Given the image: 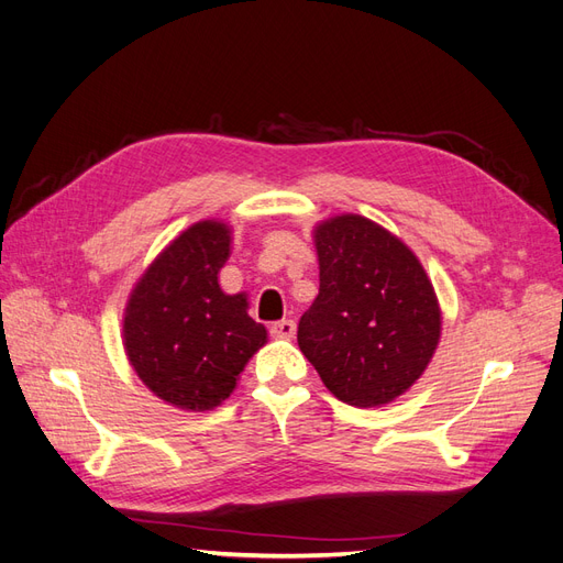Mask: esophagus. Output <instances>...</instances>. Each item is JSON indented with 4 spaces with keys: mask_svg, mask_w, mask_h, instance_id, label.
<instances>
[{
    "mask_svg": "<svg viewBox=\"0 0 563 563\" xmlns=\"http://www.w3.org/2000/svg\"><path fill=\"white\" fill-rule=\"evenodd\" d=\"M269 333L272 338H279V340H291L296 335V321L294 319H282V321H275L269 327Z\"/></svg>",
    "mask_w": 563,
    "mask_h": 563,
    "instance_id": "esophagus-1",
    "label": "esophagus"
}]
</instances>
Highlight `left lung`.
Returning a JSON list of instances; mask_svg holds the SVG:
<instances>
[{
  "mask_svg": "<svg viewBox=\"0 0 563 563\" xmlns=\"http://www.w3.org/2000/svg\"><path fill=\"white\" fill-rule=\"evenodd\" d=\"M312 236L319 296L300 317V352L340 401H395L422 376L441 338L428 272L397 234L364 216L321 220Z\"/></svg>",
  "mask_w": 563,
  "mask_h": 563,
  "instance_id": "1",
  "label": "left lung"
}]
</instances>
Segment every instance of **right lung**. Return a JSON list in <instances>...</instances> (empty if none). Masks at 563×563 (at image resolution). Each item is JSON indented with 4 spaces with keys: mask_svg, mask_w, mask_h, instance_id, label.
<instances>
[{
    "mask_svg": "<svg viewBox=\"0 0 563 563\" xmlns=\"http://www.w3.org/2000/svg\"><path fill=\"white\" fill-rule=\"evenodd\" d=\"M230 244L223 220L183 230L135 282L124 310V352L135 376L183 411L223 404L267 343L263 323L249 317L246 294L230 296L218 284Z\"/></svg>",
    "mask_w": 563,
    "mask_h": 563,
    "instance_id": "right-lung-1",
    "label": "right lung"
}]
</instances>
